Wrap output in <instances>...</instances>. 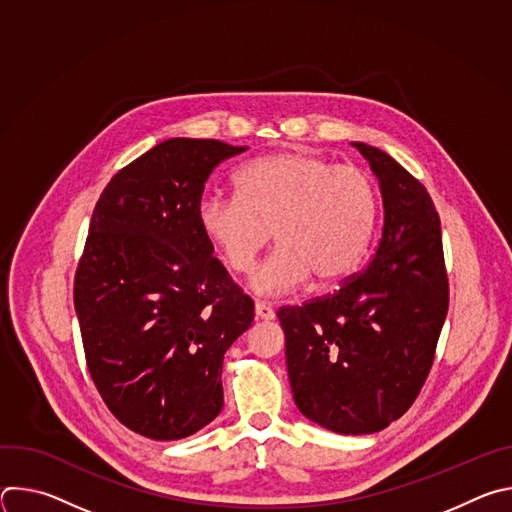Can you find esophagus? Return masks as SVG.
Masks as SVG:
<instances>
[{
    "mask_svg": "<svg viewBox=\"0 0 512 512\" xmlns=\"http://www.w3.org/2000/svg\"><path fill=\"white\" fill-rule=\"evenodd\" d=\"M255 318L257 320H273L275 312L267 302H255Z\"/></svg>",
    "mask_w": 512,
    "mask_h": 512,
    "instance_id": "34e87169",
    "label": "esophagus"
}]
</instances>
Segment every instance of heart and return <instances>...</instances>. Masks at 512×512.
Listing matches in <instances>:
<instances>
[{"mask_svg": "<svg viewBox=\"0 0 512 512\" xmlns=\"http://www.w3.org/2000/svg\"><path fill=\"white\" fill-rule=\"evenodd\" d=\"M235 188L237 196H204L196 221L233 273H249L273 233L277 249L251 279L259 294L283 296L310 277L320 287L336 285L367 251L379 196L358 168L277 152L245 164Z\"/></svg>", "mask_w": 512, "mask_h": 512, "instance_id": "b5f03b06", "label": "heart"}]
</instances>
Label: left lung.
I'll list each match as a JSON object with an SVG mask.
<instances>
[{"label":"left lung","mask_w":512,"mask_h":512,"mask_svg":"<svg viewBox=\"0 0 512 512\" xmlns=\"http://www.w3.org/2000/svg\"><path fill=\"white\" fill-rule=\"evenodd\" d=\"M352 145L369 160L383 196L373 261L332 296L277 312L298 409L342 435L381 431L413 405L450 304L431 196L383 150Z\"/></svg>","instance_id":"obj_1"}]
</instances>
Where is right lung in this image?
<instances>
[{
	"label": "right lung",
	"instance_id": "right-lung-1",
	"mask_svg": "<svg viewBox=\"0 0 512 512\" xmlns=\"http://www.w3.org/2000/svg\"><path fill=\"white\" fill-rule=\"evenodd\" d=\"M245 150L166 139L93 210L75 275L87 367L109 411L150 440H182L221 413L225 352L253 322V300L196 221L212 170Z\"/></svg>",
	"mask_w": 512,
	"mask_h": 512
}]
</instances>
